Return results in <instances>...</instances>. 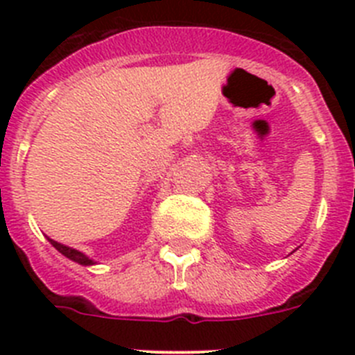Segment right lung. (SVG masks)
Returning a JSON list of instances; mask_svg holds the SVG:
<instances>
[{
	"mask_svg": "<svg viewBox=\"0 0 355 355\" xmlns=\"http://www.w3.org/2000/svg\"><path fill=\"white\" fill-rule=\"evenodd\" d=\"M49 241H51V245L55 247V249L58 250V252L64 254L65 258H69V259H72V261L80 263V265H92V259L87 258V256H85V254H81L80 250H74V249H71V247L62 245V243H58V241H55V240H49Z\"/></svg>",
	"mask_w": 355,
	"mask_h": 355,
	"instance_id": "right-lung-1",
	"label": "right lung"
}]
</instances>
